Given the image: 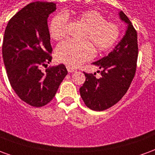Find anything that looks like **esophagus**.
I'll use <instances>...</instances> for the list:
<instances>
[{"label":"esophagus","instance_id":"34e87169","mask_svg":"<svg viewBox=\"0 0 155 155\" xmlns=\"http://www.w3.org/2000/svg\"><path fill=\"white\" fill-rule=\"evenodd\" d=\"M67 71L69 73H73V72H75V71H76V70H75V69H74V68H71V67H69V66H67Z\"/></svg>","mask_w":155,"mask_h":155}]
</instances>
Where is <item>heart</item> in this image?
<instances>
[{
	"instance_id": "heart-1",
	"label": "heart",
	"mask_w": 155,
	"mask_h": 155,
	"mask_svg": "<svg viewBox=\"0 0 155 155\" xmlns=\"http://www.w3.org/2000/svg\"><path fill=\"white\" fill-rule=\"evenodd\" d=\"M78 19L85 26L83 41L88 42L76 43L66 41L59 45L55 51L59 62L69 67L75 68L94 55V49L98 52H104L110 49L119 39L120 28L113 22L105 21V18L100 12L93 10L81 12ZM68 17L61 13L55 15L50 24V33L54 40H61L67 34Z\"/></svg>"
}]
</instances>
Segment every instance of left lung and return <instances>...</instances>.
Returning a JSON list of instances; mask_svg holds the SVG:
<instances>
[{
  "label": "left lung",
  "mask_w": 155,
  "mask_h": 155,
  "mask_svg": "<svg viewBox=\"0 0 155 155\" xmlns=\"http://www.w3.org/2000/svg\"><path fill=\"white\" fill-rule=\"evenodd\" d=\"M120 20L127 24L125 34L107 56L93 62L101 69V76L86 74L80 88L82 100L92 110L102 111L118 103L130 88L136 71L138 59L137 32L130 19L122 11Z\"/></svg>",
  "instance_id": "8db88e82"
}]
</instances>
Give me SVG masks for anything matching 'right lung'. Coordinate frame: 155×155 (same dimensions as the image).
Wrapping results in <instances>:
<instances>
[{
    "label": "right lung",
    "instance_id": "obj_1",
    "mask_svg": "<svg viewBox=\"0 0 155 155\" xmlns=\"http://www.w3.org/2000/svg\"><path fill=\"white\" fill-rule=\"evenodd\" d=\"M55 10L53 2H31L9 21L4 34L2 56L10 84L34 107L51 101L68 73L63 64L41 71L52 60L47 18Z\"/></svg>",
    "mask_w": 155,
    "mask_h": 155
}]
</instances>
